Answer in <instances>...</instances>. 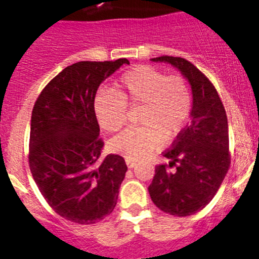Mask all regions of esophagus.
<instances>
[{
  "label": "esophagus",
  "instance_id": "34e87169",
  "mask_svg": "<svg viewBox=\"0 0 259 259\" xmlns=\"http://www.w3.org/2000/svg\"><path fill=\"white\" fill-rule=\"evenodd\" d=\"M125 164H127L128 168H132V167L136 166V161H134V159H130V158H125Z\"/></svg>",
  "mask_w": 259,
  "mask_h": 259
}]
</instances>
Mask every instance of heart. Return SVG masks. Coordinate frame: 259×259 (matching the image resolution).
<instances>
[{
  "label": "heart",
  "mask_w": 259,
  "mask_h": 259,
  "mask_svg": "<svg viewBox=\"0 0 259 259\" xmlns=\"http://www.w3.org/2000/svg\"><path fill=\"white\" fill-rule=\"evenodd\" d=\"M127 106H140L139 124L110 141L111 150L130 159L149 155L167 139L184 128L192 110V92L180 75H166L152 66L127 71L115 84V92H100L93 101L98 124L116 132L124 124Z\"/></svg>",
  "instance_id": "1"
}]
</instances>
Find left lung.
I'll return each instance as SVG.
<instances>
[{"label": "left lung", "mask_w": 259, "mask_h": 259, "mask_svg": "<svg viewBox=\"0 0 259 259\" xmlns=\"http://www.w3.org/2000/svg\"><path fill=\"white\" fill-rule=\"evenodd\" d=\"M153 62L170 63L188 80L192 89L191 123L180 131L172 148L163 153L170 159L155 167L149 194L158 209L175 217L200 211L218 192L231 163L228 122L217 89L191 62L180 57H158Z\"/></svg>", "instance_id": "1"}]
</instances>
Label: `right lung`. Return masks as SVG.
<instances>
[{"mask_svg":"<svg viewBox=\"0 0 259 259\" xmlns=\"http://www.w3.org/2000/svg\"><path fill=\"white\" fill-rule=\"evenodd\" d=\"M128 59L67 66L48 83L32 110L29 168L49 206L74 223L111 214L127 164L118 154L100 161L104 141L93 110L100 84Z\"/></svg>","mask_w":259,"mask_h":259,"instance_id":"1","label":"right lung"}]
</instances>
